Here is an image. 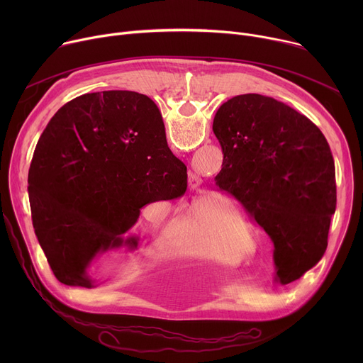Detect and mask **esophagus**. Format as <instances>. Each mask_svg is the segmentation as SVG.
<instances>
[{
	"label": "esophagus",
	"mask_w": 363,
	"mask_h": 363,
	"mask_svg": "<svg viewBox=\"0 0 363 363\" xmlns=\"http://www.w3.org/2000/svg\"><path fill=\"white\" fill-rule=\"evenodd\" d=\"M201 184H202L201 177H199L198 174H195V172H191V175H189V186H191L192 189H196Z\"/></svg>",
	"instance_id": "34e87169"
}]
</instances>
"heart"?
I'll return each instance as SVG.
<instances>
[{"mask_svg": "<svg viewBox=\"0 0 363 363\" xmlns=\"http://www.w3.org/2000/svg\"><path fill=\"white\" fill-rule=\"evenodd\" d=\"M221 223H205V224H191L181 235V242L186 248L201 250L206 244H210L221 230Z\"/></svg>", "mask_w": 363, "mask_h": 363, "instance_id": "heart-1", "label": "heart"}]
</instances>
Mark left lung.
Segmentation results:
<instances>
[{
    "label": "left lung",
    "mask_w": 363,
    "mask_h": 363,
    "mask_svg": "<svg viewBox=\"0 0 363 363\" xmlns=\"http://www.w3.org/2000/svg\"><path fill=\"white\" fill-rule=\"evenodd\" d=\"M213 129L224 153L216 184L270 235L277 280L300 279L323 257L336 210L326 138L297 111L255 93L223 103Z\"/></svg>",
    "instance_id": "left-lung-1"
}]
</instances>
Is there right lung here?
I'll list each match as a JSON object with an SVG mask.
<instances>
[{
  "label": "right lung",
  "mask_w": 363,
  "mask_h": 363,
  "mask_svg": "<svg viewBox=\"0 0 363 363\" xmlns=\"http://www.w3.org/2000/svg\"><path fill=\"white\" fill-rule=\"evenodd\" d=\"M186 167L171 152L157 105L145 94L79 96L51 118L28 171L37 240L56 279L91 289L87 267L125 238L146 203L186 191Z\"/></svg>",
  "instance_id": "1"
}]
</instances>
